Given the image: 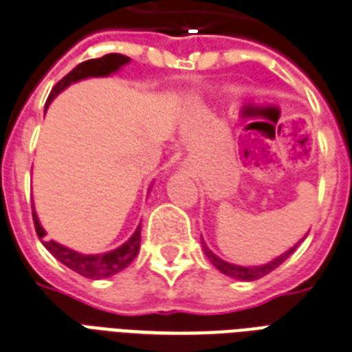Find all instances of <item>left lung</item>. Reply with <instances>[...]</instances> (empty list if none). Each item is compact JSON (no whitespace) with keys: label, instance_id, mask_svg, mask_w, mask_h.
Masks as SVG:
<instances>
[{"label":"left lung","instance_id":"left-lung-1","mask_svg":"<svg viewBox=\"0 0 352 352\" xmlns=\"http://www.w3.org/2000/svg\"><path fill=\"white\" fill-rule=\"evenodd\" d=\"M295 248H291L289 252H285L283 256H280L278 259H274V261L267 263V265H263V267H239V265H231V263L222 261L220 257H216L214 254L207 248V244L203 242V252H205V256L209 257V261L214 265L216 269L220 270V272H223L226 276H229V278H236V280H244V282H254V280H259V278H263V276H267L269 272L278 269V267H280V265H282V263L285 261L293 252H295Z\"/></svg>","mask_w":352,"mask_h":352}]
</instances>
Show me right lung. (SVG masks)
<instances>
[{"instance_id":"add662e5","label":"right lung","mask_w":352,"mask_h":352,"mask_svg":"<svg viewBox=\"0 0 352 352\" xmlns=\"http://www.w3.org/2000/svg\"><path fill=\"white\" fill-rule=\"evenodd\" d=\"M130 59L126 56H121V54H106L102 57H96V59H87L83 61L78 67L70 70L69 74L65 78H61L59 82L54 85V89L50 91L48 95V100H46V106L56 98V95H59L65 87H69L72 82H78V80H83V78L89 76H108L111 72H116L119 67H123L124 63H129ZM33 222H35V231H37L38 239L43 242L46 250L50 252L52 256L56 257L57 261H61L63 265H67L70 270H74L83 278H91V280H100V278H108V276H113L117 272H121L123 269H126L130 263L134 261V257L138 256L140 252V241H142V228L136 229V233L130 236L129 241L124 242L123 246H119L113 252H108V254H102V256H82L74 250H69L57 244L54 241H48L46 239V233L44 229L41 228V223L37 220V214L33 210Z\"/></svg>"}]
</instances>
